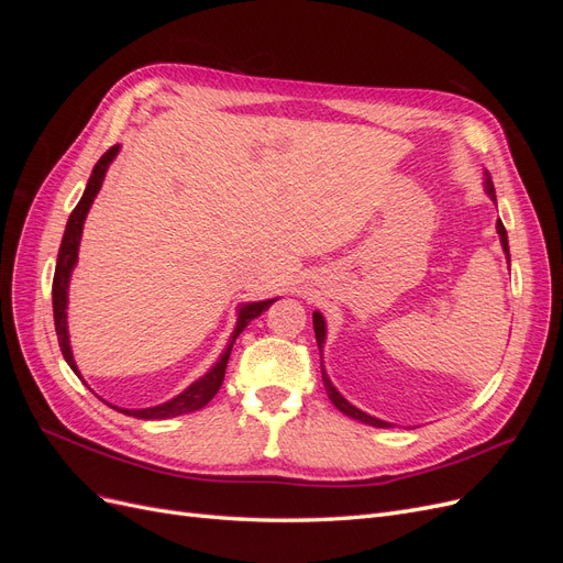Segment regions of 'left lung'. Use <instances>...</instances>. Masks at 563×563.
<instances>
[{"mask_svg":"<svg viewBox=\"0 0 563 563\" xmlns=\"http://www.w3.org/2000/svg\"><path fill=\"white\" fill-rule=\"evenodd\" d=\"M486 192H488V197L496 201V190H493V183H490V176L486 174ZM498 234H500V244H503V251H505V255H507V263H509V246H507V232H505V225H503V220H498ZM312 321H314V335H317V345H319V352H321V347H323V340H327V323H323V317L319 314V312H314L312 314ZM321 380H323V387H327V395H329V399L333 401V406L338 408V411H343L345 416H350V418H354V420H360V422H366V424H373V428H389V422H385V420H378V418H373V416H368V413H364V411H360V408L356 406H352L343 395H340V391L333 387V383L329 380V376H327V371H323V366H321Z\"/></svg>","mask_w":563,"mask_h":563,"instance_id":"8db88e82","label":"left lung"}]
</instances>
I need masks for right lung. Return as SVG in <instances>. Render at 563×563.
<instances>
[{
    "label": "right lung",
    "instance_id": "add662e5",
    "mask_svg": "<svg viewBox=\"0 0 563 563\" xmlns=\"http://www.w3.org/2000/svg\"><path fill=\"white\" fill-rule=\"evenodd\" d=\"M119 145H112L103 157L98 159V164L93 166L91 178L87 183V190H84L79 203L75 207V211L67 218V225H65V234H63V242L58 249V261H56V275H54V288H51V298H54V321H56V335H58V345L60 352L65 356L67 366H70L77 376V364H75V356L70 350V335H67V286H70V275L77 265V253H79V240H81V230H84V220H87V213L91 209V203L100 190V185H103L106 172L108 166L112 164V159L117 157ZM272 300H258V302H244L240 305V310H236V327L228 340V347L225 352L220 354V360L209 368L207 376H201L199 380H195L190 387L183 389L178 397L168 399L159 406H150V408H119V411L133 416V418H143V420H164V418H176L183 413H192L199 411V408L207 406L213 397L216 391L223 385L225 378V368H228V360H230V352L236 335H240L246 327L249 321L261 317L272 302Z\"/></svg>",
    "mask_w": 563,
    "mask_h": 563
}]
</instances>
